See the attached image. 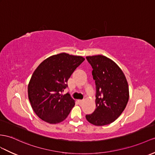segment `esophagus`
I'll return each instance as SVG.
<instances>
[{
	"mask_svg": "<svg viewBox=\"0 0 155 155\" xmlns=\"http://www.w3.org/2000/svg\"><path fill=\"white\" fill-rule=\"evenodd\" d=\"M78 103L80 104H81L83 103H84V101L83 100H78Z\"/></svg>",
	"mask_w": 155,
	"mask_h": 155,
	"instance_id": "obj_1",
	"label": "esophagus"
}]
</instances>
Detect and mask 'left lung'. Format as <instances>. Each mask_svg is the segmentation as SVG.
Returning <instances> with one entry per match:
<instances>
[{
  "instance_id": "left-lung-1",
  "label": "left lung",
  "mask_w": 155,
  "mask_h": 155,
  "mask_svg": "<svg viewBox=\"0 0 155 155\" xmlns=\"http://www.w3.org/2000/svg\"><path fill=\"white\" fill-rule=\"evenodd\" d=\"M93 68L96 85V109L86 115L87 121L101 126L114 122L125 109L129 100V87L122 70L103 55L86 56Z\"/></svg>"
}]
</instances>
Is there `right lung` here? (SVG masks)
I'll use <instances>...</instances> for the list:
<instances>
[{"label":"right lung","instance_id":"right-lung-1","mask_svg":"<svg viewBox=\"0 0 155 155\" xmlns=\"http://www.w3.org/2000/svg\"><path fill=\"white\" fill-rule=\"evenodd\" d=\"M84 60L81 56L62 52L45 59L34 71L28 84V98L33 111L43 121L58 124L68 116L75 101L70 94L62 92Z\"/></svg>","mask_w":155,"mask_h":155}]
</instances>
